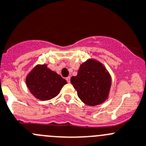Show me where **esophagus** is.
I'll return each instance as SVG.
<instances>
[{
    "label": "esophagus",
    "mask_w": 146,
    "mask_h": 146,
    "mask_svg": "<svg viewBox=\"0 0 146 146\" xmlns=\"http://www.w3.org/2000/svg\"><path fill=\"white\" fill-rule=\"evenodd\" d=\"M66 80H67V81H68V83H70V76H68V77H67Z\"/></svg>",
    "instance_id": "1"
}]
</instances>
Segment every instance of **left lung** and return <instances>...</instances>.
Instances as JSON below:
<instances>
[{
	"mask_svg": "<svg viewBox=\"0 0 146 146\" xmlns=\"http://www.w3.org/2000/svg\"><path fill=\"white\" fill-rule=\"evenodd\" d=\"M70 82L84 103L95 106L108 98L111 76L100 62L89 59L80 65L78 74L70 78Z\"/></svg>",
	"mask_w": 146,
	"mask_h": 146,
	"instance_id": "1",
	"label": "left lung"
}]
</instances>
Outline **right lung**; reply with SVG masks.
<instances>
[{
    "instance_id": "obj_1",
    "label": "right lung",
    "mask_w": 146,
    "mask_h": 146,
    "mask_svg": "<svg viewBox=\"0 0 146 146\" xmlns=\"http://www.w3.org/2000/svg\"><path fill=\"white\" fill-rule=\"evenodd\" d=\"M25 82L31 94L40 100L55 98L67 84L66 80L50 70L46 64L35 65L27 74Z\"/></svg>"
}]
</instances>
